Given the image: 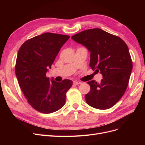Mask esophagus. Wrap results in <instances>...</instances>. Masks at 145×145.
Listing matches in <instances>:
<instances>
[{"mask_svg": "<svg viewBox=\"0 0 145 145\" xmlns=\"http://www.w3.org/2000/svg\"><path fill=\"white\" fill-rule=\"evenodd\" d=\"M81 82H78V81H74L73 82V84L75 85H80L81 84Z\"/></svg>", "mask_w": 145, "mask_h": 145, "instance_id": "esophagus-1", "label": "esophagus"}]
</instances>
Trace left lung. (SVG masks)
<instances>
[{
  "label": "left lung",
  "mask_w": 145,
  "mask_h": 145,
  "mask_svg": "<svg viewBox=\"0 0 145 145\" xmlns=\"http://www.w3.org/2000/svg\"><path fill=\"white\" fill-rule=\"evenodd\" d=\"M72 39L90 52V67L103 75L99 83L88 82L90 92L87 103L98 109H108L124 95L132 70V60L126 43L119 37L99 29H90L74 35Z\"/></svg>",
  "instance_id": "left-lung-1"
}]
</instances>
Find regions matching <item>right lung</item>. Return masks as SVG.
Returning <instances> with one entry per match:
<instances>
[{"mask_svg": "<svg viewBox=\"0 0 145 145\" xmlns=\"http://www.w3.org/2000/svg\"><path fill=\"white\" fill-rule=\"evenodd\" d=\"M69 36L44 33L29 39L20 48L15 65L19 85L32 107L42 113H51L65 104L66 93L72 81H51L46 77L48 68Z\"/></svg>", "mask_w": 145, "mask_h": 145, "instance_id": "obj_1", "label": "right lung"}]
</instances>
